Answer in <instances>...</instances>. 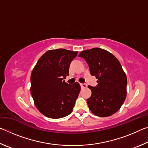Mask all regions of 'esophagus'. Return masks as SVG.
Listing matches in <instances>:
<instances>
[{"label":"esophagus","instance_id":"34e87169","mask_svg":"<svg viewBox=\"0 0 148 148\" xmlns=\"http://www.w3.org/2000/svg\"><path fill=\"white\" fill-rule=\"evenodd\" d=\"M80 86H81L82 88H86L87 87V84H80Z\"/></svg>","mask_w":148,"mask_h":148}]
</instances>
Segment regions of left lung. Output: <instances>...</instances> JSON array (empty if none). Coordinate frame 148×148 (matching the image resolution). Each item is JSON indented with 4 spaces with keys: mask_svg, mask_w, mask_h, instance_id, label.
I'll list each match as a JSON object with an SVG mask.
<instances>
[{
    "mask_svg": "<svg viewBox=\"0 0 148 148\" xmlns=\"http://www.w3.org/2000/svg\"><path fill=\"white\" fill-rule=\"evenodd\" d=\"M78 56L86 60L90 73L98 79L96 87L88 86L92 92L87 99L89 108L97 116H112L120 109L127 96V76L119 61L99 47L84 50Z\"/></svg>",
    "mask_w": 148,
    "mask_h": 148,
    "instance_id": "8db88e82",
    "label": "left lung"
}]
</instances>
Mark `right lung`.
Returning a JSON list of instances; mask_svg holds the SVG:
<instances>
[{
  "label": "right lung",
  "instance_id": "1",
  "mask_svg": "<svg viewBox=\"0 0 148 148\" xmlns=\"http://www.w3.org/2000/svg\"><path fill=\"white\" fill-rule=\"evenodd\" d=\"M77 51L65 49L46 51L32 70L31 92L36 107L45 116L62 118L73 110L80 91L79 83L65 82L69 66Z\"/></svg>",
  "mask_w": 148,
  "mask_h": 148
}]
</instances>
